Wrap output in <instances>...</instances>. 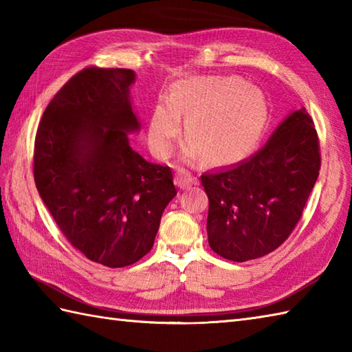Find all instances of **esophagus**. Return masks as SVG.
I'll list each match as a JSON object with an SVG mask.
<instances>
[{
	"label": "esophagus",
	"mask_w": 352,
	"mask_h": 352,
	"mask_svg": "<svg viewBox=\"0 0 352 352\" xmlns=\"http://www.w3.org/2000/svg\"><path fill=\"white\" fill-rule=\"evenodd\" d=\"M195 183H197V178L193 177L188 169L180 168V169L177 170V174H175V184L178 186V188H180V189H188L189 186L195 184Z\"/></svg>",
	"instance_id": "34e87169"
}]
</instances>
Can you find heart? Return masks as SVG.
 Returning <instances> with one entry per match:
<instances>
[{
  "mask_svg": "<svg viewBox=\"0 0 352 352\" xmlns=\"http://www.w3.org/2000/svg\"><path fill=\"white\" fill-rule=\"evenodd\" d=\"M186 121V157L212 164H231L260 144L269 121L263 94L237 77H190L172 85L166 102L155 106L148 125L153 151L172 154Z\"/></svg>",
  "mask_w": 352,
  "mask_h": 352,
  "instance_id": "b5f03b06",
  "label": "heart"
}]
</instances>
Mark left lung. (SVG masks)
I'll list each match as a JSON object with an SVG mask.
<instances>
[{
  "label": "left lung",
  "mask_w": 352,
  "mask_h": 352,
  "mask_svg": "<svg viewBox=\"0 0 352 352\" xmlns=\"http://www.w3.org/2000/svg\"><path fill=\"white\" fill-rule=\"evenodd\" d=\"M319 169L318 131L302 107L248 160L201 175L210 248L233 261L275 251L300 222Z\"/></svg>",
  "instance_id": "1"
}]
</instances>
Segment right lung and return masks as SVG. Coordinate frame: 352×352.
<instances>
[{
	"mask_svg": "<svg viewBox=\"0 0 352 352\" xmlns=\"http://www.w3.org/2000/svg\"><path fill=\"white\" fill-rule=\"evenodd\" d=\"M133 81L131 69H81L50 101L34 139L42 201L74 248L107 267L146 256L177 195L170 168L130 146L126 133L139 130Z\"/></svg>",
	"mask_w": 352,
	"mask_h": 352,
	"instance_id": "1",
	"label": "right lung"
}]
</instances>
